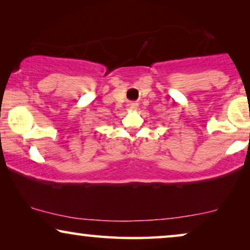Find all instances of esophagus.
<instances>
[{
  "label": "esophagus",
  "mask_w": 250,
  "mask_h": 250,
  "mask_svg": "<svg viewBox=\"0 0 250 250\" xmlns=\"http://www.w3.org/2000/svg\"><path fill=\"white\" fill-rule=\"evenodd\" d=\"M128 108L131 109V110H135V109L138 108V104H135V102H131V104H128Z\"/></svg>",
  "instance_id": "obj_1"
}]
</instances>
